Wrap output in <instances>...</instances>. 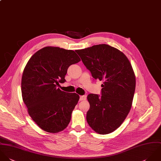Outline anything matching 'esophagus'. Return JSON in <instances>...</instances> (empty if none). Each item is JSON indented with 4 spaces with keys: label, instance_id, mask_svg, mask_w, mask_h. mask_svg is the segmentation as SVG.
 <instances>
[{
    "label": "esophagus",
    "instance_id": "1",
    "mask_svg": "<svg viewBox=\"0 0 161 161\" xmlns=\"http://www.w3.org/2000/svg\"><path fill=\"white\" fill-rule=\"evenodd\" d=\"M86 97L85 95L80 96V101H84V100L86 99Z\"/></svg>",
    "mask_w": 161,
    "mask_h": 161
}]
</instances>
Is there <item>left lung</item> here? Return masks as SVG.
<instances>
[{
	"mask_svg": "<svg viewBox=\"0 0 161 161\" xmlns=\"http://www.w3.org/2000/svg\"><path fill=\"white\" fill-rule=\"evenodd\" d=\"M76 52L93 78L103 81L101 96L89 94L90 109L86 114L89 126L100 134L118 128L132 106L136 77L126 56L116 48L99 44Z\"/></svg>",
	"mask_w": 161,
	"mask_h": 161,
	"instance_id": "left-lung-1",
	"label": "left lung"
}]
</instances>
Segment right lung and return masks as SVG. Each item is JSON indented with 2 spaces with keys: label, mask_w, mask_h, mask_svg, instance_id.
Wrapping results in <instances>:
<instances>
[{
  "label": "right lung",
  "mask_w": 161,
  "mask_h": 161,
  "mask_svg": "<svg viewBox=\"0 0 161 161\" xmlns=\"http://www.w3.org/2000/svg\"><path fill=\"white\" fill-rule=\"evenodd\" d=\"M73 50L46 47L37 51L26 64L22 78L23 101L33 121L52 133L66 128L80 97L58 88L66 81L68 67L80 61Z\"/></svg>",
  "instance_id": "add662e5"
}]
</instances>
